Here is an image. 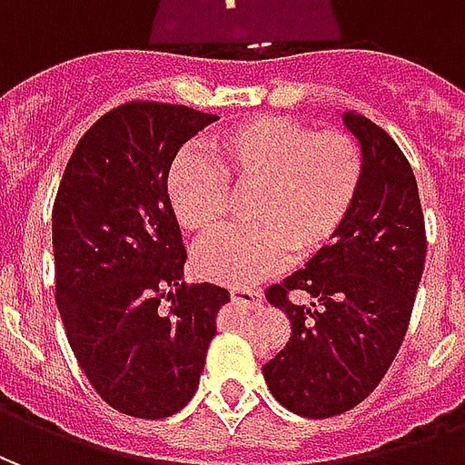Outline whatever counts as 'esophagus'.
I'll use <instances>...</instances> for the list:
<instances>
[{"mask_svg":"<svg viewBox=\"0 0 465 465\" xmlns=\"http://www.w3.org/2000/svg\"><path fill=\"white\" fill-rule=\"evenodd\" d=\"M232 302L242 309H259L262 306V293L253 292V289H242V286H233L232 289Z\"/></svg>","mask_w":465,"mask_h":465,"instance_id":"34e87169","label":"esophagus"}]
</instances>
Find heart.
Wrapping results in <instances>:
<instances>
[{"label": "heart", "instance_id": "1", "mask_svg": "<svg viewBox=\"0 0 465 465\" xmlns=\"http://www.w3.org/2000/svg\"><path fill=\"white\" fill-rule=\"evenodd\" d=\"M363 182L353 136L259 116L216 134L203 156H182L169 173V206L199 239L222 232L229 192L253 189L246 232L223 233L196 256V272L223 286H253L289 256L306 259L346 222Z\"/></svg>", "mask_w": 465, "mask_h": 465}]
</instances>
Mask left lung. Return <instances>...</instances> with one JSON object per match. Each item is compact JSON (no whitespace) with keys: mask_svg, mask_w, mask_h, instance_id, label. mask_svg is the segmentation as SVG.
Returning a JSON list of instances; mask_svg holds the SVG:
<instances>
[{"mask_svg":"<svg viewBox=\"0 0 465 465\" xmlns=\"http://www.w3.org/2000/svg\"><path fill=\"white\" fill-rule=\"evenodd\" d=\"M341 119L363 156L359 196L333 242L266 292L289 316L292 336L263 363V379L273 399L306 419L343 413L379 386L406 336L426 263L411 163L371 119ZM299 291L312 302L293 304L288 293Z\"/></svg>","mask_w":465,"mask_h":465,"instance_id":"left-lung-1","label":"left lung"}]
</instances>
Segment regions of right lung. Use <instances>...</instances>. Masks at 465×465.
<instances>
[{
  "mask_svg": "<svg viewBox=\"0 0 465 465\" xmlns=\"http://www.w3.org/2000/svg\"><path fill=\"white\" fill-rule=\"evenodd\" d=\"M216 119L182 104L116 106L79 139L56 192V309L89 383L126 416L166 419L192 401L229 302L222 286L182 282L186 249L166 192L176 152Z\"/></svg>",
  "mask_w": 465,
  "mask_h": 465,
  "instance_id": "add662e5",
  "label": "right lung"
}]
</instances>
